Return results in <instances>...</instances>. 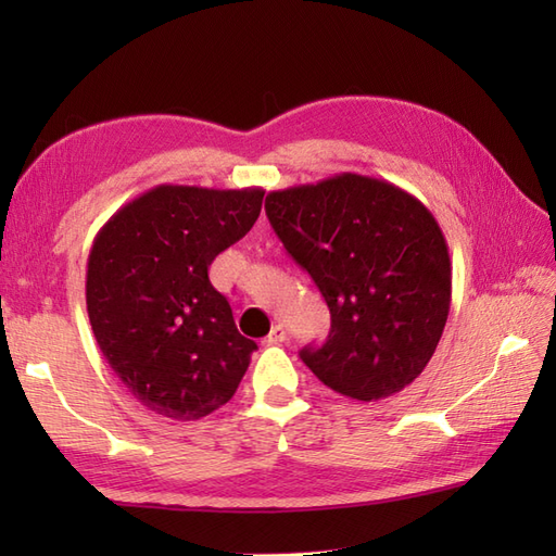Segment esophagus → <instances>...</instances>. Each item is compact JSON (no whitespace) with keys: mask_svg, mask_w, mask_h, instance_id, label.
I'll list each match as a JSON object with an SVG mask.
<instances>
[{"mask_svg":"<svg viewBox=\"0 0 556 556\" xmlns=\"http://www.w3.org/2000/svg\"><path fill=\"white\" fill-rule=\"evenodd\" d=\"M281 341H287V329L281 325H275L269 329V334L265 337V344L275 346V344H281Z\"/></svg>","mask_w":556,"mask_h":556,"instance_id":"esophagus-1","label":"esophagus"}]
</instances>
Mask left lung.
Instances as JSON below:
<instances>
[{"instance_id":"1","label":"left lung","mask_w":556,"mask_h":556,"mask_svg":"<svg viewBox=\"0 0 556 556\" xmlns=\"http://www.w3.org/2000/svg\"><path fill=\"white\" fill-rule=\"evenodd\" d=\"M265 210L332 315L327 341L305 346L303 363L356 401L408 387L452 303V260L432 212L404 188L351 172L271 191Z\"/></svg>"}]
</instances>
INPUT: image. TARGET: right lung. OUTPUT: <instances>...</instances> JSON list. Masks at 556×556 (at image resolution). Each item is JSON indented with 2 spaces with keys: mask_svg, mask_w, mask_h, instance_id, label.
<instances>
[{
  "mask_svg": "<svg viewBox=\"0 0 556 556\" xmlns=\"http://www.w3.org/2000/svg\"><path fill=\"white\" fill-rule=\"evenodd\" d=\"M263 195L162 184L116 210L92 241V334L122 384L157 416H210L248 370L257 346L236 329L207 267L251 231Z\"/></svg>",
  "mask_w": 556,
  "mask_h": 556,
  "instance_id": "obj_1",
  "label": "right lung"
}]
</instances>
